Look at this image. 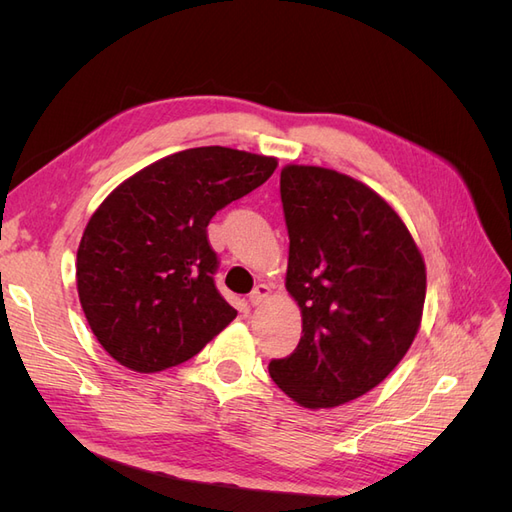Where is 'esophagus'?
Segmentation results:
<instances>
[{"mask_svg": "<svg viewBox=\"0 0 512 512\" xmlns=\"http://www.w3.org/2000/svg\"><path fill=\"white\" fill-rule=\"evenodd\" d=\"M269 294H271V288L267 286V284H258L254 290H252V294H250V303L252 305H262L265 303L267 299H269Z\"/></svg>", "mask_w": 512, "mask_h": 512, "instance_id": "1", "label": "esophagus"}]
</instances>
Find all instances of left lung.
Returning a JSON list of instances; mask_svg holds the SVG:
<instances>
[{"label":"left lung","instance_id":"obj_1","mask_svg":"<svg viewBox=\"0 0 512 512\" xmlns=\"http://www.w3.org/2000/svg\"><path fill=\"white\" fill-rule=\"evenodd\" d=\"M280 194L286 290L303 335L269 374L299 406L335 408L378 386L410 350L423 320L425 260L397 211L348 175L288 164Z\"/></svg>","mask_w":512,"mask_h":512}]
</instances>
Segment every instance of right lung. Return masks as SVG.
Listing matches in <instances>:
<instances>
[{
    "label": "right lung",
    "instance_id": "right-lung-1",
    "mask_svg": "<svg viewBox=\"0 0 512 512\" xmlns=\"http://www.w3.org/2000/svg\"><path fill=\"white\" fill-rule=\"evenodd\" d=\"M277 158L196 147L138 170L91 215L76 290L100 346L138 374L192 359L235 320L215 288L207 226L265 183Z\"/></svg>",
    "mask_w": 512,
    "mask_h": 512
}]
</instances>
